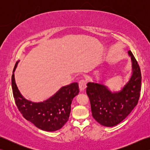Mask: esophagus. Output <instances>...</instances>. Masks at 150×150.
<instances>
[{"label": "esophagus", "instance_id": "esophagus-1", "mask_svg": "<svg viewBox=\"0 0 150 150\" xmlns=\"http://www.w3.org/2000/svg\"><path fill=\"white\" fill-rule=\"evenodd\" d=\"M79 86L80 88L81 91H84L85 90L86 87V82L84 80H81L79 83Z\"/></svg>", "mask_w": 150, "mask_h": 150}]
</instances>
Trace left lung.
Instances as JSON below:
<instances>
[{
	"label": "left lung",
	"instance_id": "8db88e82",
	"mask_svg": "<svg viewBox=\"0 0 150 150\" xmlns=\"http://www.w3.org/2000/svg\"><path fill=\"white\" fill-rule=\"evenodd\" d=\"M132 74L121 90L112 91L101 79L88 82L86 93L90 98L92 116L101 125L113 127L122 122L138 103L141 87V69L131 51Z\"/></svg>",
	"mask_w": 150,
	"mask_h": 150
}]
</instances>
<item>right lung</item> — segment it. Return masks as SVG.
I'll return each instance as SVG.
<instances>
[{"label":"right lung","instance_id":"1","mask_svg":"<svg viewBox=\"0 0 150 150\" xmlns=\"http://www.w3.org/2000/svg\"><path fill=\"white\" fill-rule=\"evenodd\" d=\"M19 61L15 64L11 77L13 94L18 110L25 119L38 128L47 132L60 129L69 119L72 100L79 93L78 83L73 82L61 87L42 102L29 100L22 96L15 82L14 72Z\"/></svg>","mask_w":150,"mask_h":150}]
</instances>
